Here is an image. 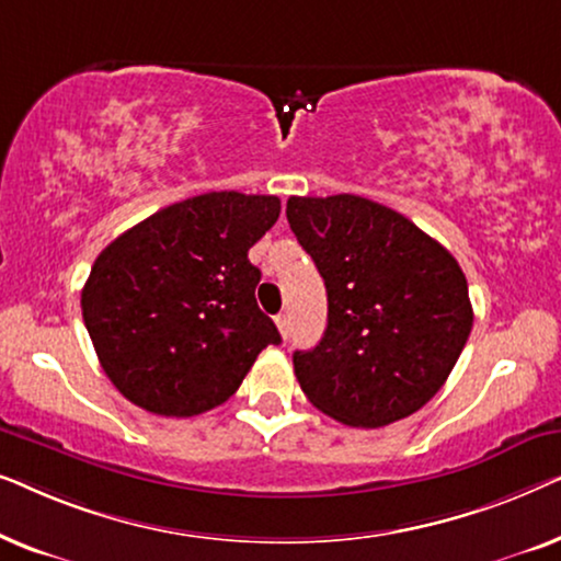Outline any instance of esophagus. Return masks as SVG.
<instances>
[{
  "instance_id": "34e87169",
  "label": "esophagus",
  "mask_w": 561,
  "mask_h": 561,
  "mask_svg": "<svg viewBox=\"0 0 561 561\" xmlns=\"http://www.w3.org/2000/svg\"><path fill=\"white\" fill-rule=\"evenodd\" d=\"M275 324H278V332H280L283 340H288V334H290L288 313H278V317H275Z\"/></svg>"
}]
</instances>
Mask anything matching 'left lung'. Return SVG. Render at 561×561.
I'll list each match as a JSON object with an SVG mask.
<instances>
[{"instance_id":"obj_1","label":"left lung","mask_w":561,"mask_h":561,"mask_svg":"<svg viewBox=\"0 0 561 561\" xmlns=\"http://www.w3.org/2000/svg\"><path fill=\"white\" fill-rule=\"evenodd\" d=\"M288 225L327 286V329L294 352L306 398L347 426L416 413L449 378L472 329L462 267L388 206L355 194L290 196Z\"/></svg>"}]
</instances>
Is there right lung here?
<instances>
[{
	"label": "right lung",
	"instance_id": "obj_1",
	"mask_svg": "<svg viewBox=\"0 0 561 561\" xmlns=\"http://www.w3.org/2000/svg\"><path fill=\"white\" fill-rule=\"evenodd\" d=\"M280 214L278 196L211 191L127 229L91 267L83 324L106 378L158 416H196L240 388L280 344L257 309L248 252Z\"/></svg>",
	"mask_w": 561,
	"mask_h": 561
}]
</instances>
